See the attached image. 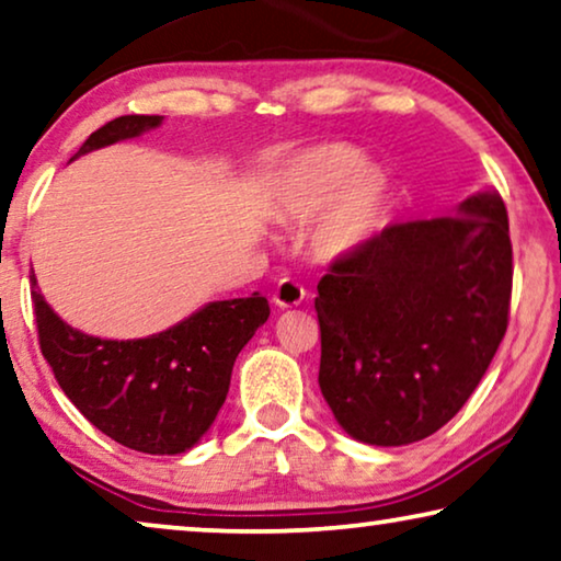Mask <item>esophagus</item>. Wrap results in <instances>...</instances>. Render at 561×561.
I'll return each mask as SVG.
<instances>
[{
	"instance_id": "1",
	"label": "esophagus",
	"mask_w": 561,
	"mask_h": 561,
	"mask_svg": "<svg viewBox=\"0 0 561 561\" xmlns=\"http://www.w3.org/2000/svg\"><path fill=\"white\" fill-rule=\"evenodd\" d=\"M305 295H307V291H305L302 284H297L295 279H282L277 287H274L272 302L277 305L279 309H289V307L302 305Z\"/></svg>"
}]
</instances>
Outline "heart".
Masks as SVG:
<instances>
[{"instance_id":"heart-1","label":"heart","mask_w":561,"mask_h":561,"mask_svg":"<svg viewBox=\"0 0 561 561\" xmlns=\"http://www.w3.org/2000/svg\"><path fill=\"white\" fill-rule=\"evenodd\" d=\"M388 201V175L347 144L299 150L277 175V206L287 219L309 221L329 208L317 224L314 244L330 259L360 252L378 233Z\"/></svg>"}]
</instances>
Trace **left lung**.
Segmentation results:
<instances>
[{"mask_svg":"<svg viewBox=\"0 0 561 561\" xmlns=\"http://www.w3.org/2000/svg\"><path fill=\"white\" fill-rule=\"evenodd\" d=\"M512 239L494 188L454 216L392 224L317 284L320 390L340 428L408 446L443 428L489 370L512 302Z\"/></svg>","mask_w":561,"mask_h":561,"instance_id":"8db88e82","label":"left lung"}]
</instances>
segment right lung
<instances>
[{"label": "right lung", "mask_w": 561, "mask_h": 561, "mask_svg": "<svg viewBox=\"0 0 561 561\" xmlns=\"http://www.w3.org/2000/svg\"><path fill=\"white\" fill-rule=\"evenodd\" d=\"M163 115H121L80 146L90 150L156 130ZM37 284L35 272L30 277ZM39 347L72 405L125 448L175 456L206 436L227 400L237 355L270 317L266 297L208 302L173 328L140 340H103L75 330L39 291Z\"/></svg>", "instance_id": "obj_1"}]
</instances>
